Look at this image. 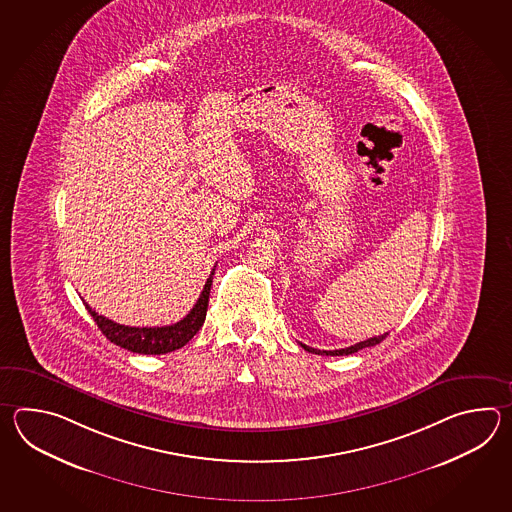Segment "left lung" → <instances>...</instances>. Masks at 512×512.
Returning a JSON list of instances; mask_svg holds the SVG:
<instances>
[{
	"label": "left lung",
	"mask_w": 512,
	"mask_h": 512,
	"mask_svg": "<svg viewBox=\"0 0 512 512\" xmlns=\"http://www.w3.org/2000/svg\"><path fill=\"white\" fill-rule=\"evenodd\" d=\"M388 337V333H384V335H379V337L368 338V340H364V342H359V344H355V346H349V348L344 349H335V351H320V349L309 348V346H305L300 342V346L305 349V351H309V353H316V355H331V357H338V355H351V353H357L360 349L371 348V346H375V344H381L384 338Z\"/></svg>",
	"instance_id": "8db88e82"
}]
</instances>
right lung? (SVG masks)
<instances>
[{
  "label": "right lung",
  "mask_w": 512,
  "mask_h": 512,
  "mask_svg": "<svg viewBox=\"0 0 512 512\" xmlns=\"http://www.w3.org/2000/svg\"><path fill=\"white\" fill-rule=\"evenodd\" d=\"M214 271L216 269H212V272H210L207 283L201 291V296L197 298L196 305L192 307V311L183 320H179L177 324H172V326H122V324L109 320L106 316L98 315L97 311L91 309L86 302L84 304H86L87 313L93 316V320L97 322L98 329L113 344L128 349V351H133V353H141V355H164V353L183 348L186 342L192 340L197 331L203 326V322L207 318L208 296H210Z\"/></svg>",
  "instance_id": "obj_1"
}]
</instances>
